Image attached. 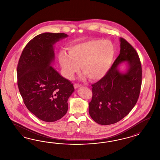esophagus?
<instances>
[{
    "label": "esophagus",
    "instance_id": "1",
    "mask_svg": "<svg viewBox=\"0 0 160 160\" xmlns=\"http://www.w3.org/2000/svg\"><path fill=\"white\" fill-rule=\"evenodd\" d=\"M81 86H82V84H78V83H75V84H74V87L75 88H78V87H81Z\"/></svg>",
    "mask_w": 160,
    "mask_h": 160
}]
</instances>
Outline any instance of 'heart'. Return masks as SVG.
I'll return each mask as SVG.
<instances>
[{
  "label": "heart",
  "instance_id": "b5f03b06",
  "mask_svg": "<svg viewBox=\"0 0 160 160\" xmlns=\"http://www.w3.org/2000/svg\"><path fill=\"white\" fill-rule=\"evenodd\" d=\"M69 56L61 53L59 61L65 76L71 78L79 70L91 80L103 78L110 69L115 54L113 44L108 40L92 39L68 48Z\"/></svg>",
  "mask_w": 160,
  "mask_h": 160
}]
</instances>
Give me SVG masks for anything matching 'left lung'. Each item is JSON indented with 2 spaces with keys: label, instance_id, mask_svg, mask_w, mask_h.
<instances>
[{
  "label": "left lung",
  "instance_id": "obj_1",
  "mask_svg": "<svg viewBox=\"0 0 160 160\" xmlns=\"http://www.w3.org/2000/svg\"><path fill=\"white\" fill-rule=\"evenodd\" d=\"M120 54L106 74L92 84V101L88 112L92 120L101 125L116 123L126 117L138 99L142 82V68L136 50L127 40L120 39ZM128 62L125 73L118 65Z\"/></svg>",
  "mask_w": 160,
  "mask_h": 160
}]
</instances>
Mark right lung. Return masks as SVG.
<instances>
[{"label": "right lung", "mask_w": 160, "mask_h": 160, "mask_svg": "<svg viewBox=\"0 0 160 160\" xmlns=\"http://www.w3.org/2000/svg\"><path fill=\"white\" fill-rule=\"evenodd\" d=\"M64 33H44L25 46L17 68L18 85L25 106L42 121L54 122L68 112V100L74 88L51 66L53 45L68 37Z\"/></svg>", "instance_id": "right-lung-1"}]
</instances>
